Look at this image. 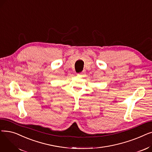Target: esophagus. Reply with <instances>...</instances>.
I'll return each instance as SVG.
<instances>
[{
	"label": "esophagus",
	"instance_id": "esophagus-1",
	"mask_svg": "<svg viewBox=\"0 0 152 152\" xmlns=\"http://www.w3.org/2000/svg\"><path fill=\"white\" fill-rule=\"evenodd\" d=\"M84 73V71H82V72H81V73H79L78 75H83Z\"/></svg>",
	"mask_w": 152,
	"mask_h": 152
}]
</instances>
